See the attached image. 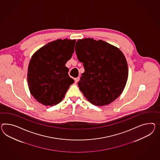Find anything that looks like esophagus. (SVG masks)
<instances>
[{
	"label": "esophagus",
	"instance_id": "esophagus-1",
	"mask_svg": "<svg viewBox=\"0 0 160 160\" xmlns=\"http://www.w3.org/2000/svg\"><path fill=\"white\" fill-rule=\"evenodd\" d=\"M79 80H80V78H79V77L76 78H74V82H75L76 83H77V82L79 81Z\"/></svg>",
	"mask_w": 160,
	"mask_h": 160
}]
</instances>
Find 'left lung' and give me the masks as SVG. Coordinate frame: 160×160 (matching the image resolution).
I'll return each mask as SVG.
<instances>
[{
    "label": "left lung",
    "instance_id": "left-lung-1",
    "mask_svg": "<svg viewBox=\"0 0 160 160\" xmlns=\"http://www.w3.org/2000/svg\"><path fill=\"white\" fill-rule=\"evenodd\" d=\"M75 51L84 72L78 86L84 96L94 105H108L124 89L128 79V65L118 48L102 40L80 39Z\"/></svg>",
    "mask_w": 160,
    "mask_h": 160
}]
</instances>
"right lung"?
<instances>
[{
	"label": "right lung",
	"instance_id": "right-lung-1",
	"mask_svg": "<svg viewBox=\"0 0 160 160\" xmlns=\"http://www.w3.org/2000/svg\"><path fill=\"white\" fill-rule=\"evenodd\" d=\"M76 40L58 39L40 48L32 57L28 70L31 94L45 106L62 100L74 80L65 64L74 51Z\"/></svg>",
	"mask_w": 160,
	"mask_h": 160
}]
</instances>
